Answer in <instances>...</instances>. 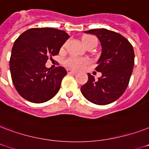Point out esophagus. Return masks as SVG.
<instances>
[{
	"label": "esophagus",
	"mask_w": 149,
	"mask_h": 149,
	"mask_svg": "<svg viewBox=\"0 0 149 149\" xmlns=\"http://www.w3.org/2000/svg\"><path fill=\"white\" fill-rule=\"evenodd\" d=\"M67 71H68V74H77L78 73V71H74V70H71V69H68V70H67Z\"/></svg>",
	"instance_id": "obj_1"
}]
</instances>
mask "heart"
Masks as SVG:
<instances>
[{
    "instance_id": "b5f03b06",
    "label": "heart",
    "mask_w": 149,
    "mask_h": 149,
    "mask_svg": "<svg viewBox=\"0 0 149 149\" xmlns=\"http://www.w3.org/2000/svg\"><path fill=\"white\" fill-rule=\"evenodd\" d=\"M82 42L85 47H88V45H90L93 42H96L97 43V39L93 36L86 35L83 36ZM88 63V61L87 59L79 58V57H75V56H71L65 60L64 64L69 68H72L80 69L82 68L83 67L85 66Z\"/></svg>"
}]
</instances>
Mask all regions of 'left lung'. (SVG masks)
Instances as JSON below:
<instances>
[{
    "mask_svg": "<svg viewBox=\"0 0 149 149\" xmlns=\"http://www.w3.org/2000/svg\"><path fill=\"white\" fill-rule=\"evenodd\" d=\"M95 35L101 42L102 54L95 71L102 73L98 80L88 74V81L81 87L84 97L93 103L107 105L116 101L126 90L131 78L134 52L126 38L106 29L85 31Z\"/></svg>",
    "mask_w": 149,
    "mask_h": 149,
    "instance_id": "8db88e82",
    "label": "left lung"
}]
</instances>
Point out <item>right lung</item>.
<instances>
[{"label":"right lung","mask_w":149,"mask_h":149,"mask_svg":"<svg viewBox=\"0 0 149 149\" xmlns=\"http://www.w3.org/2000/svg\"><path fill=\"white\" fill-rule=\"evenodd\" d=\"M70 37L54 28H33L15 41L10 58L11 79L18 94L29 102H47L58 93L67 74L63 67L46 68L48 57L59 54Z\"/></svg>","instance_id":"1"}]
</instances>
